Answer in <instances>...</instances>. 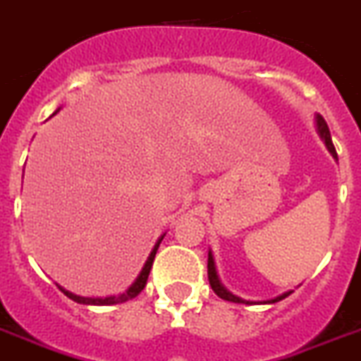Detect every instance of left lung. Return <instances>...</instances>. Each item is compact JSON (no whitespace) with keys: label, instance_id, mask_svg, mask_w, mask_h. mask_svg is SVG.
Masks as SVG:
<instances>
[{"label":"left lung","instance_id":"8db88e82","mask_svg":"<svg viewBox=\"0 0 361 361\" xmlns=\"http://www.w3.org/2000/svg\"><path fill=\"white\" fill-rule=\"evenodd\" d=\"M316 131H318L319 138H322V140H323V144H325V147H327L329 153H331V155H332V159L338 160V153H336L334 144H332L331 131H329L327 122H325V118H323L322 115H316ZM208 279H210V286H212V288H214V292L219 295V298H221V300L233 301V303H246V305L255 303V301H246V300H243V298H239V295H233L232 292L228 290L226 286H224L223 283H221V279H219L217 267H215V259H214V254H212V250L208 252ZM290 294H292V290H288V292H285V294L274 298V300L263 301V303H276V301L285 300L286 295H290Z\"/></svg>","mask_w":361,"mask_h":361}]
</instances>
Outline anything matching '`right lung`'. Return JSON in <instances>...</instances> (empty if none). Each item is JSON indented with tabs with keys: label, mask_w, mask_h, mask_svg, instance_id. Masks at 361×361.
Masks as SVG:
<instances>
[{
	"label": "right lung",
	"mask_w": 361,
	"mask_h": 361,
	"mask_svg": "<svg viewBox=\"0 0 361 361\" xmlns=\"http://www.w3.org/2000/svg\"><path fill=\"white\" fill-rule=\"evenodd\" d=\"M58 111H60V107H58L52 115H56ZM166 233H162V235L157 239L155 246H153V250L149 252V255H147L146 263H144L142 270H140V274L137 276V279H135L133 283H131V286H129L128 290L122 292V294L118 295H107V298H84V295H76L73 294V292L66 290V288H61L60 290L63 292V294L69 298V300L76 301V303H82V305H97V307H102V305H116V303H124V301H129L133 300V298H137L140 292L144 290V286H146V281H147V276H149V270H151V264H153V259H155V254L157 250H159V245L162 243V239H164Z\"/></svg>",
	"instance_id": "right-lung-1"
}]
</instances>
